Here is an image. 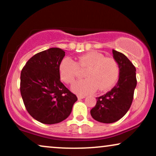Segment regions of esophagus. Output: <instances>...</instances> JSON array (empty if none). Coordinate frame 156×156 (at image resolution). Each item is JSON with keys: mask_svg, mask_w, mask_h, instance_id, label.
I'll use <instances>...</instances> for the list:
<instances>
[{"mask_svg": "<svg viewBox=\"0 0 156 156\" xmlns=\"http://www.w3.org/2000/svg\"><path fill=\"white\" fill-rule=\"evenodd\" d=\"M85 98V96L84 95H78V100H80V99H83V98Z\"/></svg>", "mask_w": 156, "mask_h": 156, "instance_id": "esophagus-1", "label": "esophagus"}]
</instances>
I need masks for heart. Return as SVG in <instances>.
Here are the masks:
<instances>
[{"label": "heart", "instance_id": "1", "mask_svg": "<svg viewBox=\"0 0 156 156\" xmlns=\"http://www.w3.org/2000/svg\"><path fill=\"white\" fill-rule=\"evenodd\" d=\"M78 67H87L86 78L77 80L72 85V90L78 94L93 93L110 89L117 81L119 73L117 62L112 57H105L103 53L92 51L80 55L77 62L65 57L59 64L61 79L66 83H72L76 79Z\"/></svg>", "mask_w": 156, "mask_h": 156}]
</instances>
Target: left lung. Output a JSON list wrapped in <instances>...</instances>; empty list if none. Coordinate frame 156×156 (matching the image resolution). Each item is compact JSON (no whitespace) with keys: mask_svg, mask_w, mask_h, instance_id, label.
<instances>
[{"mask_svg":"<svg viewBox=\"0 0 156 156\" xmlns=\"http://www.w3.org/2000/svg\"><path fill=\"white\" fill-rule=\"evenodd\" d=\"M119 67L117 85L106 94L97 98L95 106L90 111L93 119L103 123H113L120 119L129 110L136 87V67L123 53L112 50Z\"/></svg>","mask_w":156,"mask_h":156,"instance_id":"obj_1","label":"left lung"}]
</instances>
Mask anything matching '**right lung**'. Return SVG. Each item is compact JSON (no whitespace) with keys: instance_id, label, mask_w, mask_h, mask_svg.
Instances as JSON below:
<instances>
[{"instance_id":"add662e5","label":"right lung","mask_w":156,"mask_h":156,"mask_svg":"<svg viewBox=\"0 0 156 156\" xmlns=\"http://www.w3.org/2000/svg\"><path fill=\"white\" fill-rule=\"evenodd\" d=\"M64 55L61 48H49L32 56L21 71L20 89L25 107L44 124L67 119L78 100L60 80L59 64Z\"/></svg>"}]
</instances>
